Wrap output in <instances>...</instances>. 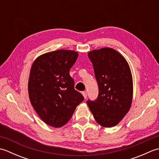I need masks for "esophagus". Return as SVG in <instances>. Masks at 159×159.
<instances>
[{
  "label": "esophagus",
  "instance_id": "1",
  "mask_svg": "<svg viewBox=\"0 0 159 159\" xmlns=\"http://www.w3.org/2000/svg\"><path fill=\"white\" fill-rule=\"evenodd\" d=\"M82 94H83V96H84V98H86L87 97V93L86 92H83Z\"/></svg>",
  "mask_w": 159,
  "mask_h": 159
}]
</instances>
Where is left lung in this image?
Instances as JSON below:
<instances>
[{
    "label": "left lung",
    "mask_w": 159,
    "mask_h": 159,
    "mask_svg": "<svg viewBox=\"0 0 159 159\" xmlns=\"http://www.w3.org/2000/svg\"><path fill=\"white\" fill-rule=\"evenodd\" d=\"M98 85V96L88 104L96 121L103 127L116 126L130 110L133 100V78L129 65L111 48L88 53Z\"/></svg>",
    "instance_id": "left-lung-1"
}]
</instances>
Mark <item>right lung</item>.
Segmentation results:
<instances>
[{"mask_svg": "<svg viewBox=\"0 0 159 159\" xmlns=\"http://www.w3.org/2000/svg\"><path fill=\"white\" fill-rule=\"evenodd\" d=\"M78 56L73 50H58L42 55L33 63L28 84L29 99L39 117L49 126L65 125L84 100L82 94L74 89L69 73Z\"/></svg>", "mask_w": 159, "mask_h": 159, "instance_id": "right-lung-1", "label": "right lung"}]
</instances>
